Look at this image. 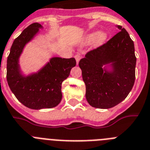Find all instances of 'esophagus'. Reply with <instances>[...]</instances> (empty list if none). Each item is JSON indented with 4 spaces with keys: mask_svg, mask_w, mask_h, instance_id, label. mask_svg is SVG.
Masks as SVG:
<instances>
[{
    "mask_svg": "<svg viewBox=\"0 0 150 150\" xmlns=\"http://www.w3.org/2000/svg\"><path fill=\"white\" fill-rule=\"evenodd\" d=\"M81 54L78 53L75 55V60H76L77 64H78V62H79V60H81Z\"/></svg>",
    "mask_w": 150,
    "mask_h": 150,
    "instance_id": "obj_1",
    "label": "esophagus"
}]
</instances>
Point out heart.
I'll return each instance as SVG.
<instances>
[{
  "label": "heart",
  "instance_id": "1",
  "mask_svg": "<svg viewBox=\"0 0 150 150\" xmlns=\"http://www.w3.org/2000/svg\"><path fill=\"white\" fill-rule=\"evenodd\" d=\"M108 34L105 31H100L98 33H92L87 36V40L88 41H93L95 42L96 45H102L107 40Z\"/></svg>",
  "mask_w": 150,
  "mask_h": 150
}]
</instances>
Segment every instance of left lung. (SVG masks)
<instances>
[{"mask_svg": "<svg viewBox=\"0 0 150 150\" xmlns=\"http://www.w3.org/2000/svg\"><path fill=\"white\" fill-rule=\"evenodd\" d=\"M101 46L87 52L79 61L86 85V98L92 107L108 109L125 99L135 80L134 42L125 28ZM111 63L109 72L102 68Z\"/></svg>", "mask_w": 150, "mask_h": 150, "instance_id": "1", "label": "left lung"}]
</instances>
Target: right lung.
I'll use <instances>...</instances> for the list:
<instances>
[{
	"label": "right lung",
	"instance_id": "right-lung-1",
	"mask_svg": "<svg viewBox=\"0 0 150 150\" xmlns=\"http://www.w3.org/2000/svg\"><path fill=\"white\" fill-rule=\"evenodd\" d=\"M42 28L36 22L23 30L13 42L6 64V80L11 91L21 103L35 110L52 108L60 103L62 83L76 65L73 57H53L37 73L28 76L21 73L18 59L23 48Z\"/></svg>",
	"mask_w": 150,
	"mask_h": 150
}]
</instances>
